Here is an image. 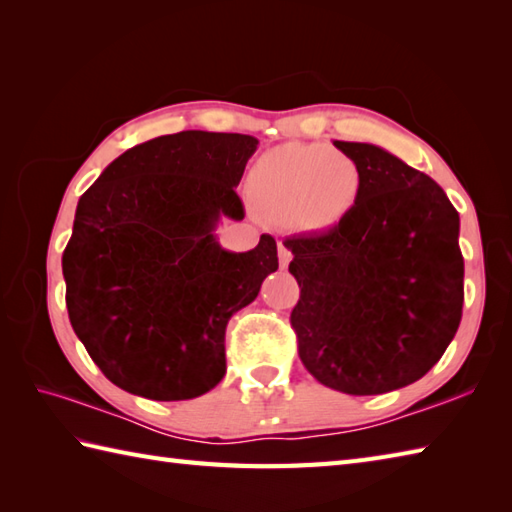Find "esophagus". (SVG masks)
<instances>
[{
    "label": "esophagus",
    "mask_w": 512,
    "mask_h": 512,
    "mask_svg": "<svg viewBox=\"0 0 512 512\" xmlns=\"http://www.w3.org/2000/svg\"><path fill=\"white\" fill-rule=\"evenodd\" d=\"M290 259H292V253L290 250L279 242V266L281 268H288V264H290Z\"/></svg>",
    "instance_id": "esophagus-1"
}]
</instances>
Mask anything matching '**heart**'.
Listing matches in <instances>:
<instances>
[{
  "label": "heart",
  "mask_w": 512,
  "mask_h": 512,
  "mask_svg": "<svg viewBox=\"0 0 512 512\" xmlns=\"http://www.w3.org/2000/svg\"><path fill=\"white\" fill-rule=\"evenodd\" d=\"M248 195L273 220H295L306 231H328L361 204L365 171L354 156L321 143H288L255 160Z\"/></svg>",
  "instance_id": "heart-1"
}]
</instances>
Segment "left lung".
<instances>
[{"instance_id": "obj_1", "label": "left lung", "mask_w": 512, "mask_h": 512, "mask_svg": "<svg viewBox=\"0 0 512 512\" xmlns=\"http://www.w3.org/2000/svg\"><path fill=\"white\" fill-rule=\"evenodd\" d=\"M334 147L361 162L365 191L339 226L284 242L301 288L290 323L321 385L387 394L427 374L458 332L460 215L438 182L383 147Z\"/></svg>"}]
</instances>
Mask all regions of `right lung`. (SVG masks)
<instances>
[{"instance_id": "add662e5", "label": "right lung", "mask_w": 512, "mask_h": 512, "mask_svg": "<svg viewBox=\"0 0 512 512\" xmlns=\"http://www.w3.org/2000/svg\"><path fill=\"white\" fill-rule=\"evenodd\" d=\"M257 145L200 129L158 136L81 195L61 259L65 306L116 387L189 400L224 378L226 323L279 268L270 235L246 253L215 237L222 217H244L235 187Z\"/></svg>"}]
</instances>
